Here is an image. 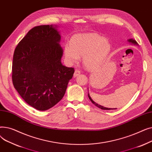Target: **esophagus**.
Listing matches in <instances>:
<instances>
[{
    "mask_svg": "<svg viewBox=\"0 0 152 152\" xmlns=\"http://www.w3.org/2000/svg\"><path fill=\"white\" fill-rule=\"evenodd\" d=\"M81 73V71H79V69H76L75 71V73H74V77H77V76H79Z\"/></svg>",
    "mask_w": 152,
    "mask_h": 152,
    "instance_id": "1",
    "label": "esophagus"
}]
</instances>
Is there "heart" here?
<instances>
[{"label":"heart","instance_id":"heart-1","mask_svg":"<svg viewBox=\"0 0 152 152\" xmlns=\"http://www.w3.org/2000/svg\"><path fill=\"white\" fill-rule=\"evenodd\" d=\"M111 45L107 39L95 33L74 35L70 44L65 46V57L71 64L77 63L83 56L84 65L89 69L100 67L107 58Z\"/></svg>","mask_w":152,"mask_h":152}]
</instances>
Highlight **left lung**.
Wrapping results in <instances>:
<instances>
[{"label": "left lung", "mask_w": 152, "mask_h": 152, "mask_svg": "<svg viewBox=\"0 0 152 152\" xmlns=\"http://www.w3.org/2000/svg\"><path fill=\"white\" fill-rule=\"evenodd\" d=\"M128 42H129L130 43H132V44H136V45H138V44H137V42L135 41V40H134V39H129L128 40ZM88 97H89V99L91 100V101L94 103V104L95 105V106H97V107H99V108H100V109H102V110H115V109H116V108H113V109H111V108H106V107H103V106H101V105H99V104H97V103H96L95 102H94V101H93V100L91 99V97H90V95H89V94H88Z\"/></svg>", "instance_id": "obj_1"}]
</instances>
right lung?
Masks as SVG:
<instances>
[{
  "mask_svg": "<svg viewBox=\"0 0 152 152\" xmlns=\"http://www.w3.org/2000/svg\"><path fill=\"white\" fill-rule=\"evenodd\" d=\"M56 27L32 28L13 54L14 87L28 105L40 111L53 107L62 99L75 73L73 68L61 64V36Z\"/></svg>",
  "mask_w": 152,
  "mask_h": 152,
  "instance_id": "1",
  "label": "right lung"
}]
</instances>
